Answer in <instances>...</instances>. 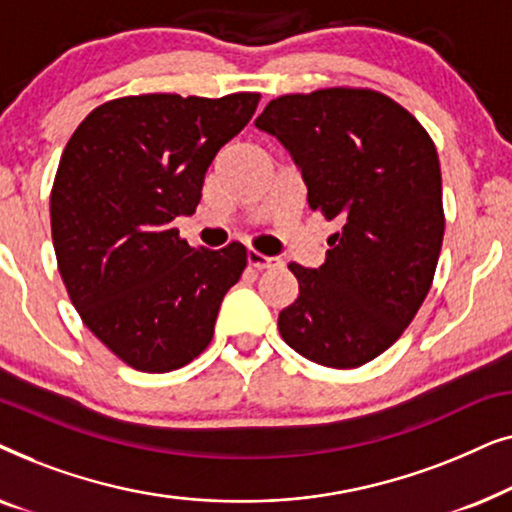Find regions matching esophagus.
Returning a JSON list of instances; mask_svg holds the SVG:
<instances>
[{
	"label": "esophagus",
	"instance_id": "esophagus-1",
	"mask_svg": "<svg viewBox=\"0 0 512 512\" xmlns=\"http://www.w3.org/2000/svg\"><path fill=\"white\" fill-rule=\"evenodd\" d=\"M247 261H249L251 268H256V270L275 268V265L282 263V261H279V258H275V256H265V254H261V251H256V249H249V251H247Z\"/></svg>",
	"mask_w": 512,
	"mask_h": 512
}]
</instances>
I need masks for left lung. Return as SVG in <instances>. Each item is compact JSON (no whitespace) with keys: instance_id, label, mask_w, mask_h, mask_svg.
<instances>
[{"instance_id":"obj_1","label":"left lung","mask_w":512,"mask_h":512,"mask_svg":"<svg viewBox=\"0 0 512 512\" xmlns=\"http://www.w3.org/2000/svg\"><path fill=\"white\" fill-rule=\"evenodd\" d=\"M256 128L289 149L312 212L342 226L321 268L289 263L298 298L279 333L319 366L359 368L401 338L433 284L445 235L436 144L370 88L282 95Z\"/></svg>"}]
</instances>
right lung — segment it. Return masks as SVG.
I'll return each mask as SVG.
<instances>
[{
    "instance_id": "1",
    "label": "right lung",
    "mask_w": 512,
    "mask_h": 512,
    "mask_svg": "<svg viewBox=\"0 0 512 512\" xmlns=\"http://www.w3.org/2000/svg\"><path fill=\"white\" fill-rule=\"evenodd\" d=\"M258 93L128 95L83 118L51 191L55 258L97 340L142 373L205 352L247 249H195L172 221L193 214L219 149L251 121Z\"/></svg>"
}]
</instances>
